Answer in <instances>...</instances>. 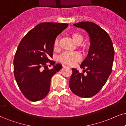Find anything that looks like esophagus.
<instances>
[{"label": "esophagus", "instance_id": "esophagus-1", "mask_svg": "<svg viewBox=\"0 0 126 126\" xmlns=\"http://www.w3.org/2000/svg\"><path fill=\"white\" fill-rule=\"evenodd\" d=\"M66 66H66V65H64V64H63V67H66ZM67 67H69V66H67Z\"/></svg>", "mask_w": 126, "mask_h": 126}]
</instances>
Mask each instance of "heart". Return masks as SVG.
<instances>
[{
	"mask_svg": "<svg viewBox=\"0 0 126 126\" xmlns=\"http://www.w3.org/2000/svg\"><path fill=\"white\" fill-rule=\"evenodd\" d=\"M71 37L73 41L77 44H80L83 40L82 36L79 32H73L71 34ZM59 47V42L56 39L54 42V49H58ZM81 59V55L78 52H65L59 57V61L64 64L73 65Z\"/></svg>",
	"mask_w": 126,
	"mask_h": 126,
	"instance_id": "1",
	"label": "heart"
}]
</instances>
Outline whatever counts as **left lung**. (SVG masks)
Wrapping results in <instances>:
<instances>
[{"label":"left lung","instance_id":"obj_1","mask_svg":"<svg viewBox=\"0 0 126 126\" xmlns=\"http://www.w3.org/2000/svg\"><path fill=\"white\" fill-rule=\"evenodd\" d=\"M73 25L87 32L91 45L87 58L80 65L83 73L73 68L69 87L77 96L90 98L100 91L112 73L114 47L108 33L96 24L85 21Z\"/></svg>","mask_w":126,"mask_h":126}]
</instances>
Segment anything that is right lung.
Masks as SVG:
<instances>
[{
	"instance_id": "add662e5",
	"label": "right lung",
	"mask_w": 126,
	"mask_h": 126,
	"mask_svg": "<svg viewBox=\"0 0 126 126\" xmlns=\"http://www.w3.org/2000/svg\"><path fill=\"white\" fill-rule=\"evenodd\" d=\"M66 23H42L28 32L20 41L14 56V75L23 94L31 101H40L50 90L52 76L62 68V64L48 69L56 62L53 56L54 42L67 27Z\"/></svg>"
}]
</instances>
